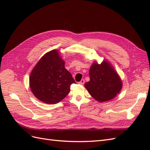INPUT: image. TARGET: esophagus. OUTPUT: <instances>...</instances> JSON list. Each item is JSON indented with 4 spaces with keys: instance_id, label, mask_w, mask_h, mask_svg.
Here are the masks:
<instances>
[{
    "instance_id": "esophagus-1",
    "label": "esophagus",
    "mask_w": 150,
    "mask_h": 150,
    "mask_svg": "<svg viewBox=\"0 0 150 150\" xmlns=\"http://www.w3.org/2000/svg\"><path fill=\"white\" fill-rule=\"evenodd\" d=\"M85 83V81L84 79H81L80 82H79V84H81V85H83Z\"/></svg>"
}]
</instances>
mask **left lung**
<instances>
[{
    "label": "left lung",
    "instance_id": "8db88e82",
    "mask_svg": "<svg viewBox=\"0 0 150 150\" xmlns=\"http://www.w3.org/2000/svg\"><path fill=\"white\" fill-rule=\"evenodd\" d=\"M90 81L84 84L95 100L106 102L115 98L122 88V82L114 67L107 59L101 64L94 61L89 69Z\"/></svg>",
    "mask_w": 150,
    "mask_h": 150
}]
</instances>
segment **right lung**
<instances>
[{
    "instance_id": "1",
    "label": "right lung",
    "mask_w": 150,
    "mask_h": 150,
    "mask_svg": "<svg viewBox=\"0 0 150 150\" xmlns=\"http://www.w3.org/2000/svg\"><path fill=\"white\" fill-rule=\"evenodd\" d=\"M65 62L56 49L49 51L40 59L30 72L29 87L39 100L56 104L70 92L75 81L64 67Z\"/></svg>"
}]
</instances>
